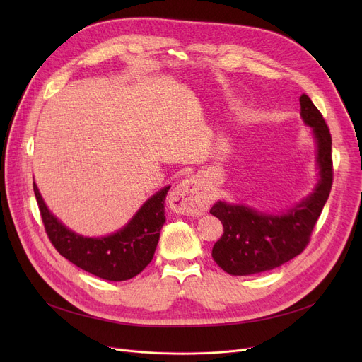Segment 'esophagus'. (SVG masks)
I'll return each instance as SVG.
<instances>
[{"label": "esophagus", "mask_w": 362, "mask_h": 362, "mask_svg": "<svg viewBox=\"0 0 362 362\" xmlns=\"http://www.w3.org/2000/svg\"><path fill=\"white\" fill-rule=\"evenodd\" d=\"M211 204V197L202 187L197 177H189L180 182L173 194H171V205L180 214L186 216H201Z\"/></svg>", "instance_id": "1"}]
</instances>
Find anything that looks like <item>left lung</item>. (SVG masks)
I'll return each instance as SVG.
<instances>
[{"label": "left lung", "instance_id": "8db88e82", "mask_svg": "<svg viewBox=\"0 0 362 362\" xmlns=\"http://www.w3.org/2000/svg\"><path fill=\"white\" fill-rule=\"evenodd\" d=\"M300 116L313 127L318 146L320 180L315 191L286 214L258 213L243 205L216 202L210 213L223 224V235L213 246V258L226 273L250 276L269 272L299 255L310 243L333 183L332 135L322 114L308 95L299 98Z\"/></svg>", "mask_w": 362, "mask_h": 362}]
</instances>
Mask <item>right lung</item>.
Returning a JSON list of instances; mask_svg holds the SVG:
<instances>
[{"mask_svg": "<svg viewBox=\"0 0 362 362\" xmlns=\"http://www.w3.org/2000/svg\"><path fill=\"white\" fill-rule=\"evenodd\" d=\"M168 189L170 186L149 198L117 233L107 238H83L66 229L48 211L33 182L41 218L54 248L79 269L112 281L138 276L154 257L160 230L165 221L164 199Z\"/></svg>", "mask_w": 362, "mask_h": 362, "instance_id": "obj_1", "label": "right lung"}]
</instances>
